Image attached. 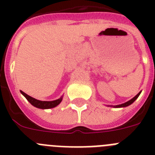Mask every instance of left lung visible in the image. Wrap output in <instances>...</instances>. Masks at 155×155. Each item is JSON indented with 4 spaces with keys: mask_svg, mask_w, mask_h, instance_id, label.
Returning <instances> with one entry per match:
<instances>
[{
    "mask_svg": "<svg viewBox=\"0 0 155 155\" xmlns=\"http://www.w3.org/2000/svg\"><path fill=\"white\" fill-rule=\"evenodd\" d=\"M140 91L139 93H138L137 94L136 96L135 97H134V98H132V99H130V101H128V102H125V103H124V104H121V105H114V106H113V107H115V108H121V107H127V106H128V105H131V104L133 103V102H134V101H135V100L137 99V98H138V97H139V95H140Z\"/></svg>",
    "mask_w": 155,
    "mask_h": 155,
    "instance_id": "1",
    "label": "left lung"
}]
</instances>
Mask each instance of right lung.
Returning a JSON list of instances; mask_svg holds the SVG:
<instances>
[{
  "label": "right lung",
  "instance_id": "add662e5",
  "mask_svg": "<svg viewBox=\"0 0 155 155\" xmlns=\"http://www.w3.org/2000/svg\"><path fill=\"white\" fill-rule=\"evenodd\" d=\"M21 94L24 95L26 99L28 100V102L31 104V105L35 106L36 108H39V109H51V108H54L56 106L61 103V101H62L63 97L60 98L59 99L54 100V101H40V100H37L35 98H32V97L29 96L27 94H25V92H23L22 91H21Z\"/></svg>",
  "mask_w": 155,
  "mask_h": 155
}]
</instances>
